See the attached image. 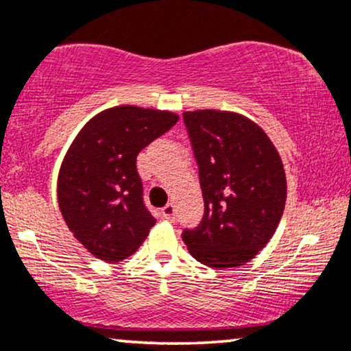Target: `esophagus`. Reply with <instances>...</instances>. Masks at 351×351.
Instances as JSON below:
<instances>
[{"instance_id":"34e87169","label":"esophagus","mask_w":351,"mask_h":351,"mask_svg":"<svg viewBox=\"0 0 351 351\" xmlns=\"http://www.w3.org/2000/svg\"><path fill=\"white\" fill-rule=\"evenodd\" d=\"M162 216L165 219H168V221H173V219H175V206H173L171 202H168V204L162 209Z\"/></svg>"}]
</instances>
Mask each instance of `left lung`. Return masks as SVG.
Instances as JSON below:
<instances>
[{"label":"left lung","instance_id":"1","mask_svg":"<svg viewBox=\"0 0 351 351\" xmlns=\"http://www.w3.org/2000/svg\"><path fill=\"white\" fill-rule=\"evenodd\" d=\"M199 167L204 216L184 230L188 252L210 268H234L269 242L286 204V173L258 124L232 111L183 112Z\"/></svg>","mask_w":351,"mask_h":351}]
</instances>
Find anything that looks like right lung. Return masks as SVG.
Returning a JSON list of instances; mask_svg holds the SVG:
<instances>
[{"instance_id": "1", "label": "right lung", "mask_w": 351, "mask_h": 351, "mask_svg": "<svg viewBox=\"0 0 351 351\" xmlns=\"http://www.w3.org/2000/svg\"><path fill=\"white\" fill-rule=\"evenodd\" d=\"M178 119L171 111L122 104L96 114L73 138L58 171L57 199L73 237L93 256L125 260L155 226L142 199L137 155Z\"/></svg>"}]
</instances>
